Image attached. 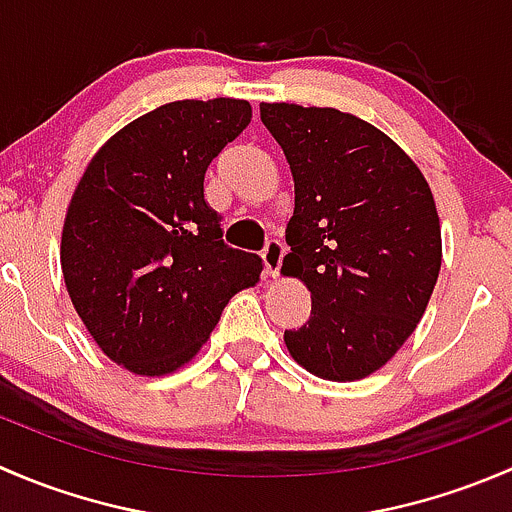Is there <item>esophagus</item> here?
I'll use <instances>...</instances> for the list:
<instances>
[{"label":"esophagus","instance_id":"1","mask_svg":"<svg viewBox=\"0 0 512 512\" xmlns=\"http://www.w3.org/2000/svg\"><path fill=\"white\" fill-rule=\"evenodd\" d=\"M282 257H285V245H282L277 237H270L262 247V260H265V272L270 277L280 275V267H282Z\"/></svg>","mask_w":512,"mask_h":512}]
</instances>
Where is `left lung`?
I'll return each mask as SVG.
<instances>
[{
	"instance_id": "1",
	"label": "left lung",
	"mask_w": 512,
	"mask_h": 512,
	"mask_svg": "<svg viewBox=\"0 0 512 512\" xmlns=\"http://www.w3.org/2000/svg\"><path fill=\"white\" fill-rule=\"evenodd\" d=\"M260 118L294 178L282 262L312 292V317L287 329L319 379L374 374L414 334L441 270L431 188L389 136L337 108L262 103Z\"/></svg>"
}]
</instances>
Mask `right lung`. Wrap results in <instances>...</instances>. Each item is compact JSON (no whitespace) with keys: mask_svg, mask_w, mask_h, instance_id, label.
Segmentation results:
<instances>
[{"mask_svg":"<svg viewBox=\"0 0 512 512\" xmlns=\"http://www.w3.org/2000/svg\"><path fill=\"white\" fill-rule=\"evenodd\" d=\"M237 98L173 101L116 133L76 185L61 235L69 297L101 352L133 374L193 359L262 260L225 245L205 200L213 158L247 128Z\"/></svg>","mask_w":512,"mask_h":512,"instance_id":"add662e5","label":"right lung"}]
</instances>
